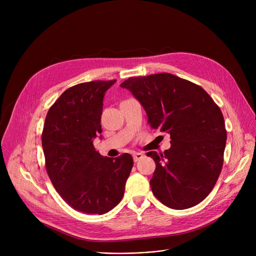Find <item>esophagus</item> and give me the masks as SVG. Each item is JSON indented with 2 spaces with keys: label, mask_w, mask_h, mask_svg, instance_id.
<instances>
[{
  "label": "esophagus",
  "mask_w": 256,
  "mask_h": 256,
  "mask_svg": "<svg viewBox=\"0 0 256 256\" xmlns=\"http://www.w3.org/2000/svg\"><path fill=\"white\" fill-rule=\"evenodd\" d=\"M143 156H144V154H141V152H136V154H132V158H134V160H135V162H138V160H140Z\"/></svg>",
  "instance_id": "1"
}]
</instances>
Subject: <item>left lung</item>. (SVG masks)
<instances>
[{"mask_svg":"<svg viewBox=\"0 0 256 256\" xmlns=\"http://www.w3.org/2000/svg\"><path fill=\"white\" fill-rule=\"evenodd\" d=\"M120 87L140 102L152 130L170 135L169 150L146 154L156 163L154 196L174 210L200 204L223 166L227 135L220 108L204 88L168 72L130 78Z\"/></svg>","mask_w":256,"mask_h":256,"instance_id":"left-lung-1","label":"left lung"}]
</instances>
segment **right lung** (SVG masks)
<instances>
[{"label": "right lung", "instance_id": "1", "mask_svg": "<svg viewBox=\"0 0 256 256\" xmlns=\"http://www.w3.org/2000/svg\"><path fill=\"white\" fill-rule=\"evenodd\" d=\"M116 80L66 89L46 114L42 130L46 168L56 191L76 210L102 214L124 197L132 168L130 154L113 158L96 150L106 91Z\"/></svg>", "mask_w": 256, "mask_h": 256}]
</instances>
